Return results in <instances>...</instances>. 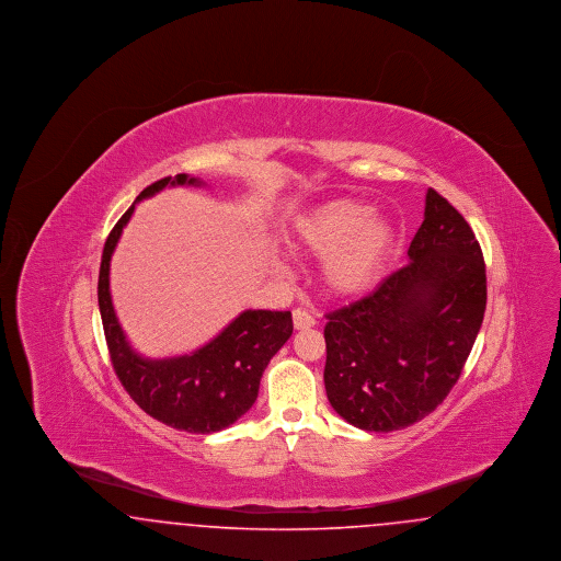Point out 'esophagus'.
<instances>
[{"instance_id":"1","label":"esophagus","mask_w":561,"mask_h":561,"mask_svg":"<svg viewBox=\"0 0 561 561\" xmlns=\"http://www.w3.org/2000/svg\"><path fill=\"white\" fill-rule=\"evenodd\" d=\"M293 321L296 330H307V328H313L318 323L316 318L309 311H305V309H294Z\"/></svg>"}]
</instances>
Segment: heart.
<instances>
[{
    "instance_id": "heart-1",
    "label": "heart",
    "mask_w": 561,
    "mask_h": 561,
    "mask_svg": "<svg viewBox=\"0 0 561 561\" xmlns=\"http://www.w3.org/2000/svg\"><path fill=\"white\" fill-rule=\"evenodd\" d=\"M294 248L323 261V284L336 296H362L373 290L389 265L396 245V225L357 199H330L302 214L294 225Z\"/></svg>"
}]
</instances>
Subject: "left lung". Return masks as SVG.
<instances>
[{
    "label": "left lung",
    "instance_id": "obj_1",
    "mask_svg": "<svg viewBox=\"0 0 561 561\" xmlns=\"http://www.w3.org/2000/svg\"><path fill=\"white\" fill-rule=\"evenodd\" d=\"M410 263L328 313L323 382L353 427L400 431L453 391L485 311V265L469 222L428 188Z\"/></svg>",
    "mask_w": 561,
    "mask_h": 561
}]
</instances>
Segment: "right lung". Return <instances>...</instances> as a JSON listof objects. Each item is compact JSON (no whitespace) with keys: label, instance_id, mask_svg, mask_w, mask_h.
Listing matches in <instances>:
<instances>
[{"label":"right lung","instance_id":"right-lung-1","mask_svg":"<svg viewBox=\"0 0 561 561\" xmlns=\"http://www.w3.org/2000/svg\"><path fill=\"white\" fill-rule=\"evenodd\" d=\"M176 185L202 187L204 183L187 174L165 176L142 188L136 202ZM136 202L108 233L99 273V309L113 370L128 396L156 421L187 433H216L233 425L259 398L261 376L271 357L293 336V313L248 309L191 355L140 357L126 341L108 290L111 256Z\"/></svg>","mask_w":561,"mask_h":561}]
</instances>
